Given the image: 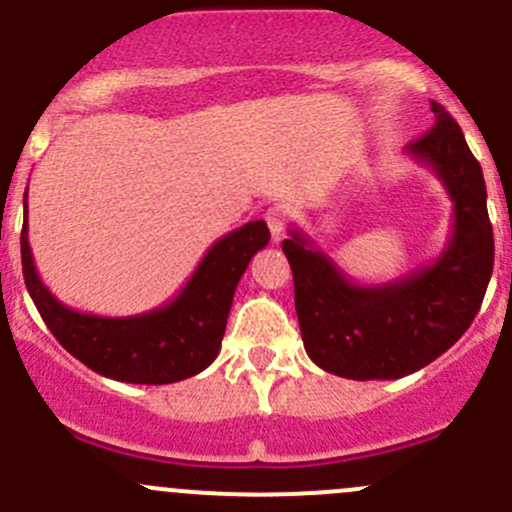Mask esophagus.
<instances>
[{
  "label": "esophagus",
  "instance_id": "obj_1",
  "mask_svg": "<svg viewBox=\"0 0 512 512\" xmlns=\"http://www.w3.org/2000/svg\"><path fill=\"white\" fill-rule=\"evenodd\" d=\"M265 220H267V225H270L272 240L280 242L287 232V205L277 203V205H272V208H267Z\"/></svg>",
  "mask_w": 512,
  "mask_h": 512
}]
</instances>
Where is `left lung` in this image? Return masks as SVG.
Here are the masks:
<instances>
[{
    "instance_id": "1",
    "label": "left lung",
    "mask_w": 512,
    "mask_h": 512,
    "mask_svg": "<svg viewBox=\"0 0 512 512\" xmlns=\"http://www.w3.org/2000/svg\"><path fill=\"white\" fill-rule=\"evenodd\" d=\"M436 123L406 146L428 165L453 203V230L433 265L384 285H359L299 227L282 242L294 277L304 349L344 379H401L453 347L476 319L493 272L485 180L461 126L431 101Z\"/></svg>"
}]
</instances>
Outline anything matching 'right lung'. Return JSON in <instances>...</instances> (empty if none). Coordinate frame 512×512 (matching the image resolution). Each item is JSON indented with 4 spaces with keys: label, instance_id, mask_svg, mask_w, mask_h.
<instances>
[{
    "label": "right lung",
    "instance_id": "right-lung-1",
    "mask_svg": "<svg viewBox=\"0 0 512 512\" xmlns=\"http://www.w3.org/2000/svg\"><path fill=\"white\" fill-rule=\"evenodd\" d=\"M27 230L24 218V282L44 324L81 364L126 384H175L208 369L220 352L237 282L270 242L265 220H252L220 237L168 304L133 317H98L66 307L49 292L34 267Z\"/></svg>",
    "mask_w": 512,
    "mask_h": 512
}]
</instances>
